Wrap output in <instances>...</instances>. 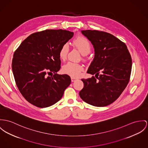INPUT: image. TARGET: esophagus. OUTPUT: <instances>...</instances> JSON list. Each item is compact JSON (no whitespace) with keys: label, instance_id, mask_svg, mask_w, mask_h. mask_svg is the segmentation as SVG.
Listing matches in <instances>:
<instances>
[{"label":"esophagus","instance_id":"1","mask_svg":"<svg viewBox=\"0 0 148 148\" xmlns=\"http://www.w3.org/2000/svg\"><path fill=\"white\" fill-rule=\"evenodd\" d=\"M77 79V78H74V77H71V82H74V81H75Z\"/></svg>","mask_w":148,"mask_h":148}]
</instances>
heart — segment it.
Returning <instances> with one entry per match:
<instances>
[{"mask_svg": "<svg viewBox=\"0 0 148 148\" xmlns=\"http://www.w3.org/2000/svg\"><path fill=\"white\" fill-rule=\"evenodd\" d=\"M73 43L80 52L86 55L90 53L91 51V45L89 41L83 36H79L74 39ZM69 52L68 44H64L60 49L58 56L60 60L64 61L66 60ZM83 70V67L82 65L72 62H68L65 64L62 68V71L64 73L74 77L79 76L81 72Z\"/></svg>", "mask_w": 148, "mask_h": 148, "instance_id": "1", "label": "heart"}]
</instances>
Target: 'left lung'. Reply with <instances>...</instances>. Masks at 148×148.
<instances>
[{
	"label": "left lung",
	"mask_w": 148,
	"mask_h": 148,
	"mask_svg": "<svg viewBox=\"0 0 148 148\" xmlns=\"http://www.w3.org/2000/svg\"><path fill=\"white\" fill-rule=\"evenodd\" d=\"M95 49V57L82 79L80 98L95 106H105L115 101L127 87L131 75L132 58L125 43L112 34L98 30H82Z\"/></svg>",
	"instance_id": "obj_1"
}]
</instances>
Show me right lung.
<instances>
[{"label":"right lung","mask_w":148,"mask_h":148,"mask_svg":"<svg viewBox=\"0 0 148 148\" xmlns=\"http://www.w3.org/2000/svg\"><path fill=\"white\" fill-rule=\"evenodd\" d=\"M73 35L62 29L36 32L15 51L12 68L16 85L23 97L34 106L43 108L55 104L70 84L68 75L57 72L61 68L60 49Z\"/></svg>","instance_id":"right-lung-1"}]
</instances>
